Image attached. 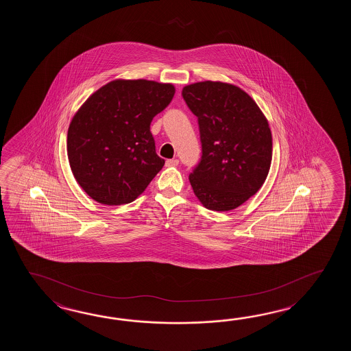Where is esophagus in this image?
<instances>
[{"label":"esophagus","instance_id":"1","mask_svg":"<svg viewBox=\"0 0 351 351\" xmlns=\"http://www.w3.org/2000/svg\"><path fill=\"white\" fill-rule=\"evenodd\" d=\"M178 165V159H168V160H165V165L167 167H177Z\"/></svg>","mask_w":351,"mask_h":351}]
</instances>
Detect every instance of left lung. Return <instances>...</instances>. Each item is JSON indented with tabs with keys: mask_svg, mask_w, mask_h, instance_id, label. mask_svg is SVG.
Returning <instances> with one entry per match:
<instances>
[{
	"mask_svg": "<svg viewBox=\"0 0 351 351\" xmlns=\"http://www.w3.org/2000/svg\"><path fill=\"white\" fill-rule=\"evenodd\" d=\"M198 119L202 157L189 174L206 208H237L265 183L272 159L269 121L243 90L231 84L202 82L182 90Z\"/></svg>",
	"mask_w": 351,
	"mask_h": 351,
	"instance_id": "8db88e82",
	"label": "left lung"
}]
</instances>
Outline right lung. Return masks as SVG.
Wrapping results in <instances>:
<instances>
[{"mask_svg": "<svg viewBox=\"0 0 351 351\" xmlns=\"http://www.w3.org/2000/svg\"><path fill=\"white\" fill-rule=\"evenodd\" d=\"M174 93L172 84L114 80L75 114L67 130V158L76 182L94 201L130 203L163 168L150 123Z\"/></svg>", "mask_w": 351, "mask_h": 351, "instance_id": "add662e5", "label": "right lung"}]
</instances>
